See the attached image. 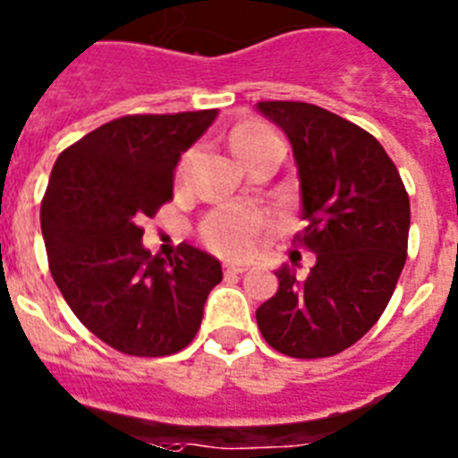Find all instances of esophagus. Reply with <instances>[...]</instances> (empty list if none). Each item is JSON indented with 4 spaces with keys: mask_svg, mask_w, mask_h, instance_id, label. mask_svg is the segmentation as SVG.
I'll list each match as a JSON object with an SVG mask.
<instances>
[{
    "mask_svg": "<svg viewBox=\"0 0 458 458\" xmlns=\"http://www.w3.org/2000/svg\"><path fill=\"white\" fill-rule=\"evenodd\" d=\"M224 269L225 274H244L249 267H246V265H240V262H225Z\"/></svg>",
    "mask_w": 458,
    "mask_h": 458,
    "instance_id": "obj_1",
    "label": "esophagus"
}]
</instances>
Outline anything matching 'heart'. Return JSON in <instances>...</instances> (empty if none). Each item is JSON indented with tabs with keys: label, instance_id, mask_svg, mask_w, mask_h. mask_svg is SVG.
Listing matches in <instances>:
<instances>
[{
	"label": "heart",
	"instance_id": "heart-1",
	"mask_svg": "<svg viewBox=\"0 0 458 458\" xmlns=\"http://www.w3.org/2000/svg\"><path fill=\"white\" fill-rule=\"evenodd\" d=\"M276 135L260 122H240L230 131V147H233L234 157L244 161L249 154H253L258 147H262L267 140H272ZM191 163H193V154H186L177 170V186L184 189L189 182ZM265 218L256 209L249 207H221L214 209L209 216L202 221L200 225V240L205 242L207 249H212L214 253L225 258H242L253 249L258 233H260Z\"/></svg>",
	"mask_w": 458,
	"mask_h": 458
}]
</instances>
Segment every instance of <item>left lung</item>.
<instances>
[{"label":"left lung","instance_id":"8db88e82","mask_svg":"<svg viewBox=\"0 0 458 458\" xmlns=\"http://www.w3.org/2000/svg\"><path fill=\"white\" fill-rule=\"evenodd\" d=\"M284 131L300 180L295 237L316 253L306 278L276 269L278 290L256 311L274 350L300 360L336 355L364 336L392 300L405 265L411 200L383 145L339 114L300 101H260Z\"/></svg>","mask_w":458,"mask_h":458}]
</instances>
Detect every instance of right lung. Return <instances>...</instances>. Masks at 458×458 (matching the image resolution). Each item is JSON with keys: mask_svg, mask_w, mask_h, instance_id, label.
<instances>
[{"mask_svg": "<svg viewBox=\"0 0 458 458\" xmlns=\"http://www.w3.org/2000/svg\"><path fill=\"white\" fill-rule=\"evenodd\" d=\"M218 110L129 114L64 149L41 202L50 274L71 311L103 344L135 357L186 348L202 323L221 262L182 244L163 260L140 221L173 198L182 154Z\"/></svg>", "mask_w": 458, "mask_h": 458, "instance_id": "add662e5", "label": "right lung"}]
</instances>
